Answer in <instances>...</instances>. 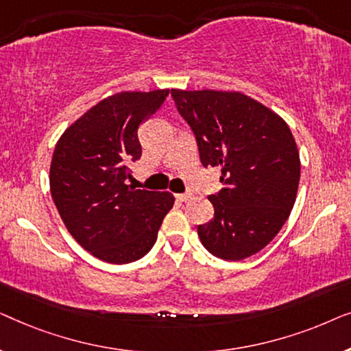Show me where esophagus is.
Here are the masks:
<instances>
[{
	"instance_id": "1",
	"label": "esophagus",
	"mask_w": 351,
	"mask_h": 351,
	"mask_svg": "<svg viewBox=\"0 0 351 351\" xmlns=\"http://www.w3.org/2000/svg\"><path fill=\"white\" fill-rule=\"evenodd\" d=\"M176 198L179 201H189L191 198V193L190 191H186V193H179V195H176Z\"/></svg>"
}]
</instances>
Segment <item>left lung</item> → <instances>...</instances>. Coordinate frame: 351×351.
I'll return each mask as SVG.
<instances>
[{"label": "left lung", "instance_id": "left-lung-1", "mask_svg": "<svg viewBox=\"0 0 351 351\" xmlns=\"http://www.w3.org/2000/svg\"><path fill=\"white\" fill-rule=\"evenodd\" d=\"M176 108L195 134L204 167L220 169L209 195L214 217L198 225L213 256L243 261L280 233L294 208L300 158L287 124L239 93L171 90Z\"/></svg>", "mask_w": 351, "mask_h": 351}]
</instances>
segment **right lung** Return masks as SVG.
<instances>
[{
	"mask_svg": "<svg viewBox=\"0 0 351 351\" xmlns=\"http://www.w3.org/2000/svg\"><path fill=\"white\" fill-rule=\"evenodd\" d=\"M167 95V89L114 94L57 142L49 172L52 199L71 237L100 261L119 265L145 256L174 206L167 191L126 184L129 165L142 156L138 129Z\"/></svg>",
	"mask_w": 351,
	"mask_h": 351,
	"instance_id": "1",
	"label": "right lung"
}]
</instances>
